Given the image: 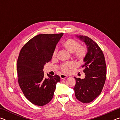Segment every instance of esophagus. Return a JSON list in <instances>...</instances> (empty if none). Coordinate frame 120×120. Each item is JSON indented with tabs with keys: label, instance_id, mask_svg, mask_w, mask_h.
<instances>
[{
	"label": "esophagus",
	"instance_id": "esophagus-1",
	"mask_svg": "<svg viewBox=\"0 0 120 120\" xmlns=\"http://www.w3.org/2000/svg\"><path fill=\"white\" fill-rule=\"evenodd\" d=\"M61 79H64L67 78L68 77V76H67V75H64V74H61L60 76Z\"/></svg>",
	"mask_w": 120,
	"mask_h": 120
}]
</instances>
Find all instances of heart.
Returning <instances> with one entry per match:
<instances>
[{
  "instance_id": "obj_1",
  "label": "heart",
  "mask_w": 120,
  "mask_h": 120,
  "mask_svg": "<svg viewBox=\"0 0 120 120\" xmlns=\"http://www.w3.org/2000/svg\"><path fill=\"white\" fill-rule=\"evenodd\" d=\"M63 45L70 53H74V57L79 61L82 62L86 57L88 49L86 46H80V43L74 38H68L63 43ZM57 49H56L53 52V57H56ZM74 65L71 62L63 63L60 66V69L63 72L66 73L69 68L73 67Z\"/></svg>"
}]
</instances>
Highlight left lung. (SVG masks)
<instances>
[{
	"label": "left lung",
	"mask_w": 120,
	"mask_h": 120,
	"mask_svg": "<svg viewBox=\"0 0 120 120\" xmlns=\"http://www.w3.org/2000/svg\"><path fill=\"white\" fill-rule=\"evenodd\" d=\"M87 46L84 61V79L76 78L74 88L76 98L84 103H90L100 95L106 77V64L103 51L96 42L88 36H79Z\"/></svg>",
	"instance_id": "obj_1"
}]
</instances>
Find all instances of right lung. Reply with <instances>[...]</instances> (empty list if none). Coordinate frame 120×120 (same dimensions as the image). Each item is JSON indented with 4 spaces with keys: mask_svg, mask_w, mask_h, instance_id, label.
<instances>
[{
    "mask_svg": "<svg viewBox=\"0 0 120 120\" xmlns=\"http://www.w3.org/2000/svg\"><path fill=\"white\" fill-rule=\"evenodd\" d=\"M60 34H41L28 41L20 51L17 62L18 82L24 96L38 106L49 103L54 95L57 75L44 77L43 68L50 61L56 44L63 35Z\"/></svg>",
    "mask_w": 120,
    "mask_h": 120,
    "instance_id": "1",
    "label": "right lung"
}]
</instances>
